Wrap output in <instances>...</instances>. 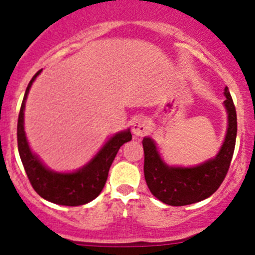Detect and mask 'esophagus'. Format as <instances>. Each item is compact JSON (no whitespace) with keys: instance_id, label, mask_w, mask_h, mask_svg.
Listing matches in <instances>:
<instances>
[{"instance_id":"1","label":"esophagus","mask_w":255,"mask_h":255,"mask_svg":"<svg viewBox=\"0 0 255 255\" xmlns=\"http://www.w3.org/2000/svg\"><path fill=\"white\" fill-rule=\"evenodd\" d=\"M149 122L143 117H138L132 123V132L134 135L142 137L149 132Z\"/></svg>"}]
</instances>
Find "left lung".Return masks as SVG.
I'll use <instances>...</instances> for the list:
<instances>
[{"label":"left lung","instance_id":"obj_1","mask_svg":"<svg viewBox=\"0 0 255 255\" xmlns=\"http://www.w3.org/2000/svg\"><path fill=\"white\" fill-rule=\"evenodd\" d=\"M228 128L225 142L213 159L194 168L169 166L161 160L151 138H143L144 177L151 194L170 206H185L217 191L230 169L237 137V113L228 87L225 89Z\"/></svg>","mask_w":255,"mask_h":255}]
</instances>
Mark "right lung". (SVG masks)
<instances>
[{"label":"right lung","instance_id":"obj_1","mask_svg":"<svg viewBox=\"0 0 255 255\" xmlns=\"http://www.w3.org/2000/svg\"><path fill=\"white\" fill-rule=\"evenodd\" d=\"M40 71L42 70L38 71L28 84L18 115L17 142L20 160L33 189L43 199L63 206L85 205L101 194L116 154L123 144L132 139V134L130 130L127 129L113 135L102 146L101 150L91 159V161H89L84 168L79 169L75 173H55L49 170L30 150L24 133V123H23L28 92Z\"/></svg>","mask_w":255,"mask_h":255}]
</instances>
